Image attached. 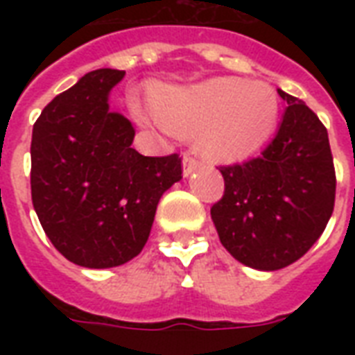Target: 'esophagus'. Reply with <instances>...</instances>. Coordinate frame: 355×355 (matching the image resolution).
Segmentation results:
<instances>
[{
    "instance_id": "obj_1",
    "label": "esophagus",
    "mask_w": 355,
    "mask_h": 355,
    "mask_svg": "<svg viewBox=\"0 0 355 355\" xmlns=\"http://www.w3.org/2000/svg\"><path fill=\"white\" fill-rule=\"evenodd\" d=\"M200 167H202V162H199L197 158H193V156H189V155L184 156V162H182L184 177H189L191 173L199 171Z\"/></svg>"
}]
</instances>
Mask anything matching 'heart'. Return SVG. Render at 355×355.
Here are the masks:
<instances>
[{"label": "heart", "instance_id": "heart-1", "mask_svg": "<svg viewBox=\"0 0 355 355\" xmlns=\"http://www.w3.org/2000/svg\"><path fill=\"white\" fill-rule=\"evenodd\" d=\"M156 118L180 136H195L200 153L219 162L245 160L272 136L280 116L275 90L265 83L216 77L155 97Z\"/></svg>", "mask_w": 355, "mask_h": 355}]
</instances>
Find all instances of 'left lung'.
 Masks as SVG:
<instances>
[{"label": "left lung", "instance_id": "obj_1", "mask_svg": "<svg viewBox=\"0 0 355 355\" xmlns=\"http://www.w3.org/2000/svg\"><path fill=\"white\" fill-rule=\"evenodd\" d=\"M287 103L261 156L221 167L225 195L211 206L223 247L239 263L278 270L302 258L324 232L336 202L328 130L306 103Z\"/></svg>", "mask_w": 355, "mask_h": 355}]
</instances>
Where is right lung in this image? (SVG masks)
<instances>
[{
  "label": "right lung",
  "mask_w": 355,
  "mask_h": 355,
  "mask_svg": "<svg viewBox=\"0 0 355 355\" xmlns=\"http://www.w3.org/2000/svg\"><path fill=\"white\" fill-rule=\"evenodd\" d=\"M125 77L103 68L80 77L36 119L31 141L33 206L53 247L71 263L110 269L149 239L158 200L182 178L178 155L132 149L134 127L112 112Z\"/></svg>",
  "instance_id": "1"
}]
</instances>
